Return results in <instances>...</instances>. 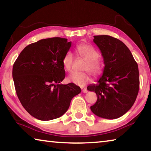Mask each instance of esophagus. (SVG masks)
I'll return each mask as SVG.
<instances>
[{
    "label": "esophagus",
    "mask_w": 151,
    "mask_h": 151,
    "mask_svg": "<svg viewBox=\"0 0 151 151\" xmlns=\"http://www.w3.org/2000/svg\"><path fill=\"white\" fill-rule=\"evenodd\" d=\"M81 91H82V92H83V93H86L88 92L87 89H86V88H83V87L81 88Z\"/></svg>",
    "instance_id": "esophagus-1"
}]
</instances>
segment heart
<instances>
[{
    "label": "heart",
    "mask_w": 151,
    "mask_h": 151,
    "mask_svg": "<svg viewBox=\"0 0 151 151\" xmlns=\"http://www.w3.org/2000/svg\"><path fill=\"white\" fill-rule=\"evenodd\" d=\"M76 52L78 56L86 62L84 69L89 70L94 75L101 73L102 66L97 60L99 58V53L95 48L90 45L81 44L76 47ZM73 60L74 57L71 52H68L63 58L64 68L68 72H70L72 70ZM68 80L77 85L84 86L90 81L91 77L87 73H73L68 76Z\"/></svg>",
    "instance_id": "b5f03b06"
}]
</instances>
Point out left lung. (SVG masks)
Segmentation results:
<instances>
[{
	"label": "left lung",
	"mask_w": 151,
	"mask_h": 151,
	"mask_svg": "<svg viewBox=\"0 0 151 151\" xmlns=\"http://www.w3.org/2000/svg\"><path fill=\"white\" fill-rule=\"evenodd\" d=\"M93 42L101 50L104 67L98 83L87 86L97 96L91 110L101 118H119L131 108L139 93L138 65L129 48L116 38L94 36Z\"/></svg>",
	"instance_id": "1"
}]
</instances>
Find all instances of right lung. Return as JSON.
Listing matches in <instances>:
<instances>
[{
    "label": "right lung",
    "instance_id": "1",
    "mask_svg": "<svg viewBox=\"0 0 151 151\" xmlns=\"http://www.w3.org/2000/svg\"><path fill=\"white\" fill-rule=\"evenodd\" d=\"M71 43L60 37L40 40L25 47L14 63L18 98L30 115L40 121L63 115L81 92L74 83L60 84L65 77L63 60Z\"/></svg>",
    "mask_w": 151,
    "mask_h": 151
}]
</instances>
